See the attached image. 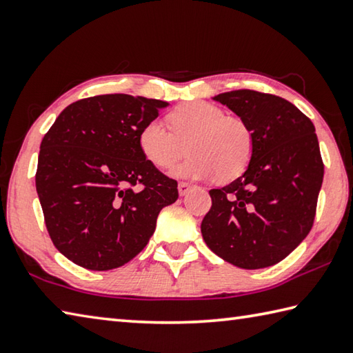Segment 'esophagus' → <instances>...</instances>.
I'll return each instance as SVG.
<instances>
[{
  "instance_id": "esophagus-1",
  "label": "esophagus",
  "mask_w": 353,
  "mask_h": 353,
  "mask_svg": "<svg viewBox=\"0 0 353 353\" xmlns=\"http://www.w3.org/2000/svg\"><path fill=\"white\" fill-rule=\"evenodd\" d=\"M190 189H192V186H190L189 183H180V184H178V194H180L181 196L186 195Z\"/></svg>"
}]
</instances>
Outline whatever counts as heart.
<instances>
[{"mask_svg":"<svg viewBox=\"0 0 353 353\" xmlns=\"http://www.w3.org/2000/svg\"><path fill=\"white\" fill-rule=\"evenodd\" d=\"M169 122L172 130L153 119L139 133L142 154L158 169H172L186 154V145L192 157L173 170V176L205 180L219 175L220 181H231L248 167L254 139L240 117L225 116L214 103L194 101L173 110Z\"/></svg>","mask_w":353,"mask_h":353,"instance_id":"heart-1","label":"heart"}]
</instances>
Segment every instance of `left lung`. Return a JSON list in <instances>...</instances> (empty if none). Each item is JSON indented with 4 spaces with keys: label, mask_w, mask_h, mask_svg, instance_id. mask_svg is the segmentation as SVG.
Wrapping results in <instances>:
<instances>
[{
    "label": "left lung",
    "mask_w": 353,
    "mask_h": 353,
    "mask_svg": "<svg viewBox=\"0 0 353 353\" xmlns=\"http://www.w3.org/2000/svg\"><path fill=\"white\" fill-rule=\"evenodd\" d=\"M212 99L250 127L254 148L242 176L209 190L212 206L201 221L203 239L239 268L271 267L312 230L324 178L314 125L279 96L237 90Z\"/></svg>",
    "instance_id": "left-lung-1"
}]
</instances>
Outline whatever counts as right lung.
Wrapping results in <instances>:
<instances>
[{"instance_id":"right-lung-1","label":"right lung","mask_w":353,"mask_h":353,"mask_svg":"<svg viewBox=\"0 0 353 353\" xmlns=\"http://www.w3.org/2000/svg\"><path fill=\"white\" fill-rule=\"evenodd\" d=\"M169 103L130 94L77 101L40 145L35 188L61 254L92 271L119 268L145 248L176 181L148 163L139 133Z\"/></svg>"}]
</instances>
